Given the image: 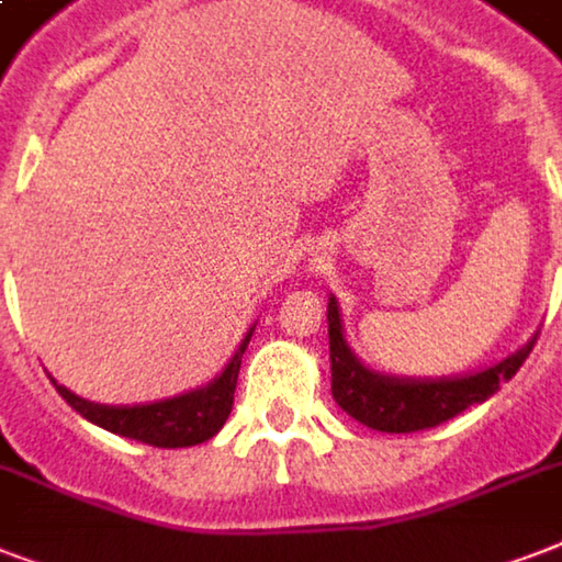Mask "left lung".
Returning <instances> with one entry per match:
<instances>
[{"instance_id": "8db88e82", "label": "left lung", "mask_w": 562, "mask_h": 562, "mask_svg": "<svg viewBox=\"0 0 562 562\" xmlns=\"http://www.w3.org/2000/svg\"><path fill=\"white\" fill-rule=\"evenodd\" d=\"M329 324V361H333V396L352 419L375 431L408 435L419 428L440 426L470 405L490 400L502 382L514 379L528 352L537 344V333L519 350L484 370L461 375H396L368 368L352 352L344 335L338 300L326 306Z\"/></svg>"}]
</instances>
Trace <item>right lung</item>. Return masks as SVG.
I'll return each instance as SVG.
<instances>
[{
	"instance_id": "add662e5",
	"label": "right lung",
	"mask_w": 562,
	"mask_h": 562,
	"mask_svg": "<svg viewBox=\"0 0 562 562\" xmlns=\"http://www.w3.org/2000/svg\"><path fill=\"white\" fill-rule=\"evenodd\" d=\"M254 329L256 324L247 329L241 344L233 352V359L224 364V370L215 379L194 387V391L169 396V400L139 402V405H101V402L83 400L64 384H57L55 379H52V384L83 419H90L92 426L104 428V431L131 437L139 443L160 446V449L198 446L210 440L212 435H218L221 426L227 423L229 411H233V393H236L241 356H245Z\"/></svg>"
}]
</instances>
